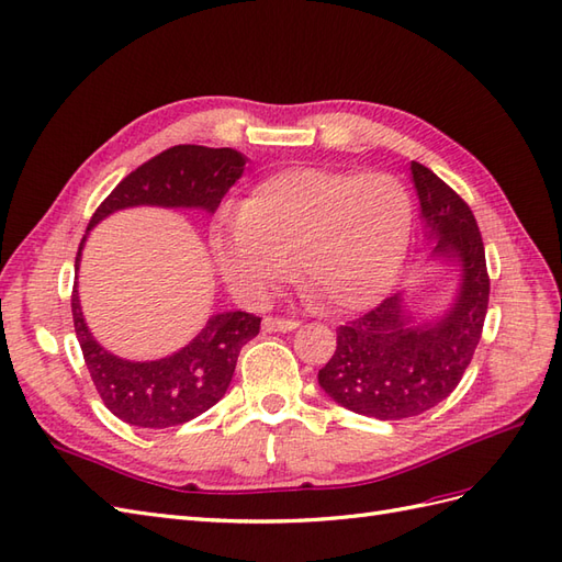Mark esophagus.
<instances>
[{
    "instance_id": "obj_1",
    "label": "esophagus",
    "mask_w": 562,
    "mask_h": 562,
    "mask_svg": "<svg viewBox=\"0 0 562 562\" xmlns=\"http://www.w3.org/2000/svg\"><path fill=\"white\" fill-rule=\"evenodd\" d=\"M296 327H299V321H294V318H272V315L263 318L266 333H292V329H296Z\"/></svg>"
}]
</instances>
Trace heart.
<instances>
[{"label": "heart", "instance_id": "b5f03b06", "mask_svg": "<svg viewBox=\"0 0 562 562\" xmlns=\"http://www.w3.org/2000/svg\"><path fill=\"white\" fill-rule=\"evenodd\" d=\"M413 229L406 184L390 172L286 168L258 182L235 225L213 233V261L244 301H266L294 280L323 308L375 304L404 266Z\"/></svg>", "mask_w": 562, "mask_h": 562}]
</instances>
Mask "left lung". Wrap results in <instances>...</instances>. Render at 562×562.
<instances>
[{"label":"left lung","mask_w":562,"mask_h":562,"mask_svg":"<svg viewBox=\"0 0 562 562\" xmlns=\"http://www.w3.org/2000/svg\"><path fill=\"white\" fill-rule=\"evenodd\" d=\"M431 256L460 268L456 301L420 321L404 294L337 329V349L318 382L339 406L378 420L420 415L449 396L477 349L488 306L484 244L470 206L423 164H411Z\"/></svg>","instance_id":"8db88e82"}]
</instances>
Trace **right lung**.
I'll return each instance as SVG.
<instances>
[{
  "label": "right lung",
  "instance_id": "right-lung-1",
  "mask_svg": "<svg viewBox=\"0 0 562 562\" xmlns=\"http://www.w3.org/2000/svg\"><path fill=\"white\" fill-rule=\"evenodd\" d=\"M244 164L247 156L229 147L211 149L199 144L170 147L116 184V190L94 211L88 233L106 215L133 206L201 209L215 213L229 187L241 178ZM85 239L88 235L80 241L76 270ZM70 308H74L85 366L104 406L119 420L147 429L190 423L218 404L233 382L241 347L261 329V318L256 315L227 311L211 315L204 329L176 353L158 361H125L109 353L92 337L82 318L78 286L70 296Z\"/></svg>",
  "mask_w": 562,
  "mask_h": 562
}]
</instances>
